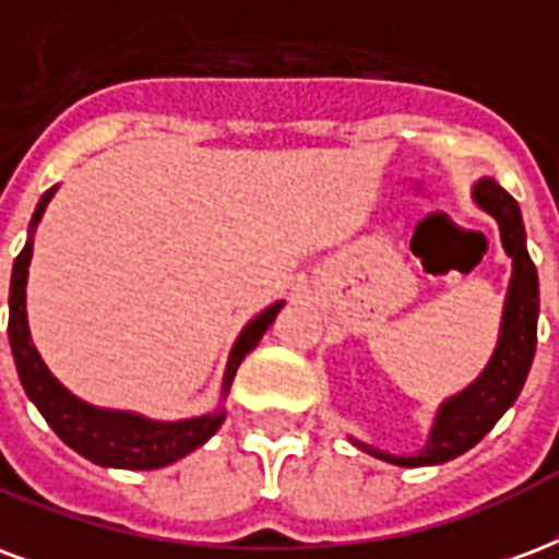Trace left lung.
Returning a JSON list of instances; mask_svg holds the SVG:
<instances>
[{
    "label": "left lung",
    "mask_w": 559,
    "mask_h": 559,
    "mask_svg": "<svg viewBox=\"0 0 559 559\" xmlns=\"http://www.w3.org/2000/svg\"><path fill=\"white\" fill-rule=\"evenodd\" d=\"M475 199L484 211H489L498 219L504 251L513 258V278H510V293H507L498 348L478 381L442 404L431 440L416 457H393L386 451L360 445L374 457L395 463V466H433V463L460 457L463 451L478 445L492 431V425L504 416L507 407L516 402L522 386H525L527 372H531V364H534L539 281H536L534 261L527 254L522 213H519L516 199L507 193L504 187L496 185L492 178H484L475 187Z\"/></svg>",
    "instance_id": "left-lung-1"
}]
</instances>
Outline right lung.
I'll return each mask as SVG.
<instances>
[{
	"mask_svg": "<svg viewBox=\"0 0 559 559\" xmlns=\"http://www.w3.org/2000/svg\"><path fill=\"white\" fill-rule=\"evenodd\" d=\"M52 190H46L32 216V228L46 211V204L52 199ZM28 261H32V240L25 242V249L16 254L14 275H11V317H8V340H11V352H14L16 372L23 381V390L28 393L43 419L49 421L58 437H61L72 451H79L81 457L93 460L99 466H119V468H160L176 463L185 454L195 451L199 445L211 440L213 433L219 431L225 413H207L199 419L187 421H148L134 413H117V411H99L91 404L79 402L75 395L63 390L61 383L55 381L49 369L43 366L37 348L32 346V334H28V322H25V278H28ZM281 301L272 305L254 317L249 325L242 328L240 340L234 343V352L228 357V369H225L223 395L228 393L237 366L242 357L249 355L251 348L261 343L272 319L278 317Z\"/></svg>",
	"mask_w": 559,
	"mask_h": 559,
	"instance_id": "right-lung-1",
	"label": "right lung"
}]
</instances>
